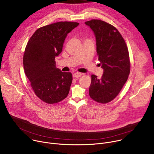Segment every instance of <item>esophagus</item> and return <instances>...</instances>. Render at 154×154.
<instances>
[{
	"label": "esophagus",
	"mask_w": 154,
	"mask_h": 154,
	"mask_svg": "<svg viewBox=\"0 0 154 154\" xmlns=\"http://www.w3.org/2000/svg\"><path fill=\"white\" fill-rule=\"evenodd\" d=\"M82 73L80 72H75L74 74H73V77H75V78H78V77H80L82 76Z\"/></svg>",
	"instance_id": "obj_1"
}]
</instances>
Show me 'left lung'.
Masks as SVG:
<instances>
[{"instance_id": "8db88e82", "label": "left lung", "mask_w": 154, "mask_h": 154, "mask_svg": "<svg viewBox=\"0 0 154 154\" xmlns=\"http://www.w3.org/2000/svg\"><path fill=\"white\" fill-rule=\"evenodd\" d=\"M85 24L94 32L99 64L103 69L101 79L91 75L90 96L97 102L106 103L118 96L127 80L130 71L128 48L112 25L98 19L86 21Z\"/></svg>"}]
</instances>
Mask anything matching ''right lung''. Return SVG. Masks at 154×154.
I'll list each match as a JSON object with an SVG mask.
<instances>
[{"instance_id":"right-lung-1","label":"right lung","mask_w":154,"mask_h":154,"mask_svg":"<svg viewBox=\"0 0 154 154\" xmlns=\"http://www.w3.org/2000/svg\"><path fill=\"white\" fill-rule=\"evenodd\" d=\"M79 24L65 21L42 27L27 42L23 57L25 74L35 94L49 104L63 100L69 94L72 74L57 68L55 58L62 52L67 35Z\"/></svg>"}]
</instances>
